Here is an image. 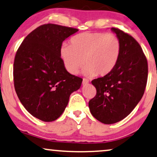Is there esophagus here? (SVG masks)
<instances>
[{
	"instance_id": "34e87169",
	"label": "esophagus",
	"mask_w": 157,
	"mask_h": 157,
	"mask_svg": "<svg viewBox=\"0 0 157 157\" xmlns=\"http://www.w3.org/2000/svg\"><path fill=\"white\" fill-rule=\"evenodd\" d=\"M88 83H89V81H88L87 79L83 78V81H82V84H83V86H85V85H87Z\"/></svg>"
}]
</instances>
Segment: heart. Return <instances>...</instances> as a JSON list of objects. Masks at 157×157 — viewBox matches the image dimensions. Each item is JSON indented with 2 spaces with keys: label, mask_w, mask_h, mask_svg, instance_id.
I'll list each match as a JSON object with an SVG mask.
<instances>
[{
  "label": "heart",
  "mask_w": 157,
  "mask_h": 157,
  "mask_svg": "<svg viewBox=\"0 0 157 157\" xmlns=\"http://www.w3.org/2000/svg\"><path fill=\"white\" fill-rule=\"evenodd\" d=\"M121 51V42L117 36L104 32H85L74 36L70 46L63 45L60 57L70 74H78L85 62L87 66L83 72L86 76H104L115 68Z\"/></svg>",
  "instance_id": "obj_1"
}]
</instances>
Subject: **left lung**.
<instances>
[{"label":"left lung","instance_id":"left-lung-1","mask_svg":"<svg viewBox=\"0 0 157 157\" xmlns=\"http://www.w3.org/2000/svg\"><path fill=\"white\" fill-rule=\"evenodd\" d=\"M111 29L121 42V55L110 74L91 81L96 95L89 102L93 117L105 124L120 121L134 110L144 93L148 76L147 60L139 43L121 30Z\"/></svg>","mask_w":157,"mask_h":157}]
</instances>
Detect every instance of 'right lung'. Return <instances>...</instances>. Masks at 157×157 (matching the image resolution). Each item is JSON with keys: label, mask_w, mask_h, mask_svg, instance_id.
Returning <instances> with one entry per match:
<instances>
[{"label": "right lung", "mask_w": 157, "mask_h": 157, "mask_svg": "<svg viewBox=\"0 0 157 157\" xmlns=\"http://www.w3.org/2000/svg\"><path fill=\"white\" fill-rule=\"evenodd\" d=\"M78 30L44 24L23 40L15 56L14 87L25 109L43 121L56 120L83 79L68 73L60 57L62 43Z\"/></svg>", "instance_id": "right-lung-1"}]
</instances>
